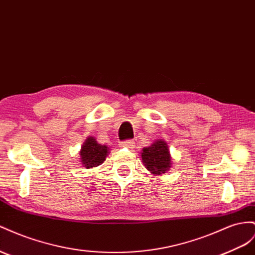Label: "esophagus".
Returning <instances> with one entry per match:
<instances>
[{
  "mask_svg": "<svg viewBox=\"0 0 255 255\" xmlns=\"http://www.w3.org/2000/svg\"><path fill=\"white\" fill-rule=\"evenodd\" d=\"M135 142L132 139H128L125 141L120 142V147H126V148H134Z\"/></svg>",
  "mask_w": 255,
  "mask_h": 255,
  "instance_id": "34e87169",
  "label": "esophagus"
}]
</instances>
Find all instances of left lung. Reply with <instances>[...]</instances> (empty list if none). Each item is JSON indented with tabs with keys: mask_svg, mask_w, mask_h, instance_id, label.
Returning a JSON list of instances; mask_svg holds the SVG:
<instances>
[{
	"mask_svg": "<svg viewBox=\"0 0 255 255\" xmlns=\"http://www.w3.org/2000/svg\"><path fill=\"white\" fill-rule=\"evenodd\" d=\"M141 160L146 168L153 175L166 173L171 165V157L166 141L159 139L151 146L144 147L141 152Z\"/></svg>",
	"mask_w": 255,
	"mask_h": 255,
	"instance_id": "1",
	"label": "left lung"
}]
</instances>
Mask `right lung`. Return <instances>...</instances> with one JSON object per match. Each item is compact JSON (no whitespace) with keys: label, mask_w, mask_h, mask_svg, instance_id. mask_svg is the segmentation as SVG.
<instances>
[{"label":"right lung","mask_w":255,"mask_h":255,"mask_svg":"<svg viewBox=\"0 0 255 255\" xmlns=\"http://www.w3.org/2000/svg\"><path fill=\"white\" fill-rule=\"evenodd\" d=\"M109 148L101 144L94 137L89 136L80 150V162L86 168H92L101 165L105 161Z\"/></svg>","instance_id":"right-lung-1"}]
</instances>
